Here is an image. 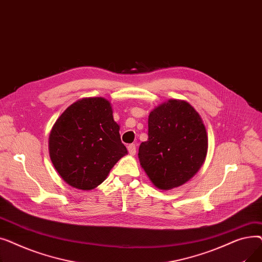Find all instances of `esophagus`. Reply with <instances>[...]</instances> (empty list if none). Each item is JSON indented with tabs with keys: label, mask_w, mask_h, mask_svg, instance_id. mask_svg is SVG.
Masks as SVG:
<instances>
[{
	"label": "esophagus",
	"mask_w": 262,
	"mask_h": 262,
	"mask_svg": "<svg viewBox=\"0 0 262 262\" xmlns=\"http://www.w3.org/2000/svg\"><path fill=\"white\" fill-rule=\"evenodd\" d=\"M127 150H128V153H129L132 156H134V155L136 154V145H135V144H129V145H127Z\"/></svg>",
	"instance_id": "34e87169"
}]
</instances>
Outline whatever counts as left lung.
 Returning <instances> with one entry per match:
<instances>
[{"mask_svg": "<svg viewBox=\"0 0 262 262\" xmlns=\"http://www.w3.org/2000/svg\"><path fill=\"white\" fill-rule=\"evenodd\" d=\"M147 136L138 156L157 188L182 186L201 169L207 154V133L189 103L170 100L155 108L148 116Z\"/></svg>", "mask_w": 262, "mask_h": 262, "instance_id": "obj_1", "label": "left lung"}]
</instances>
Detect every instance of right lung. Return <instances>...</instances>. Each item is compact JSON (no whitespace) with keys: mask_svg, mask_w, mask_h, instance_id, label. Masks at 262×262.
<instances>
[{"mask_svg":"<svg viewBox=\"0 0 262 262\" xmlns=\"http://www.w3.org/2000/svg\"><path fill=\"white\" fill-rule=\"evenodd\" d=\"M110 103L81 99L69 106L52 128L49 149L55 169L71 187L91 190L105 181L127 153Z\"/></svg>","mask_w":262,"mask_h":262,"instance_id":"right-lung-1","label":"right lung"}]
</instances>
